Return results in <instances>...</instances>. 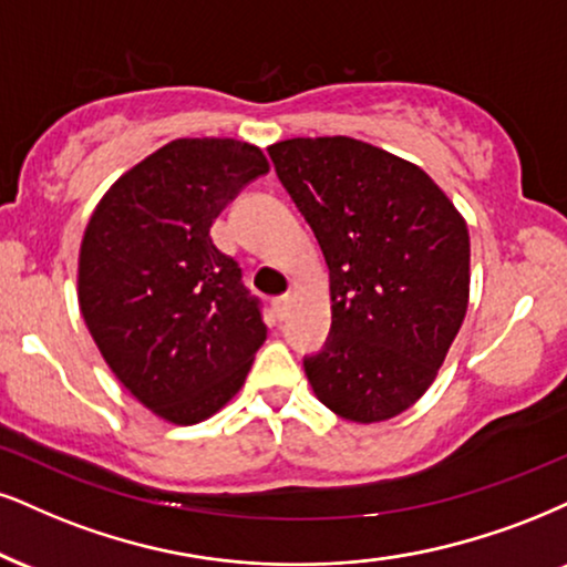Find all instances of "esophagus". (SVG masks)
Instances as JSON below:
<instances>
[{"label": "esophagus", "mask_w": 567, "mask_h": 567, "mask_svg": "<svg viewBox=\"0 0 567 567\" xmlns=\"http://www.w3.org/2000/svg\"><path fill=\"white\" fill-rule=\"evenodd\" d=\"M291 305H295V299H291V297H278V299H272V312H276V318L284 320L286 316H289Z\"/></svg>", "instance_id": "34e87169"}]
</instances>
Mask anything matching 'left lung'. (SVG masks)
Returning <instances> with one entry per match:
<instances>
[{
	"label": "left lung",
	"instance_id": "obj_1",
	"mask_svg": "<svg viewBox=\"0 0 567 567\" xmlns=\"http://www.w3.org/2000/svg\"><path fill=\"white\" fill-rule=\"evenodd\" d=\"M268 155L331 272V339L305 358L307 381L344 421L396 417L465 320V218L429 173L358 138H286Z\"/></svg>",
	"mask_w": 567,
	"mask_h": 567
}]
</instances>
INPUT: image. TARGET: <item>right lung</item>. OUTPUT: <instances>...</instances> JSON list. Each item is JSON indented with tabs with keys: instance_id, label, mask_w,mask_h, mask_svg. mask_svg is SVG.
Masks as SVG:
<instances>
[{
	"instance_id": "add662e5",
	"label": "right lung",
	"mask_w": 567,
	"mask_h": 567,
	"mask_svg": "<svg viewBox=\"0 0 567 567\" xmlns=\"http://www.w3.org/2000/svg\"><path fill=\"white\" fill-rule=\"evenodd\" d=\"M260 146L176 138L125 171L81 241L79 305L104 362L146 410L194 425L244 386L268 328L209 228L251 178Z\"/></svg>"
}]
</instances>
